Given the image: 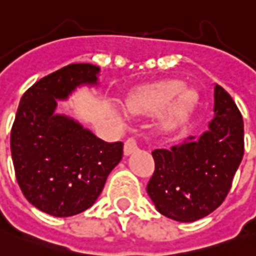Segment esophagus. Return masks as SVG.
I'll return each instance as SVG.
<instances>
[{
	"label": "esophagus",
	"instance_id": "obj_1",
	"mask_svg": "<svg viewBox=\"0 0 256 256\" xmlns=\"http://www.w3.org/2000/svg\"><path fill=\"white\" fill-rule=\"evenodd\" d=\"M138 149V139L135 138V136H131V138H128L125 140V145H124V153L128 156V154H131L132 152H135Z\"/></svg>",
	"mask_w": 256,
	"mask_h": 256
}]
</instances>
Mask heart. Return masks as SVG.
Segmentation results:
<instances>
[{
    "instance_id": "b5f03b06",
    "label": "heart",
    "mask_w": 256,
    "mask_h": 256,
    "mask_svg": "<svg viewBox=\"0 0 256 256\" xmlns=\"http://www.w3.org/2000/svg\"><path fill=\"white\" fill-rule=\"evenodd\" d=\"M178 96L174 107L176 116H182L190 110L196 100L195 92L185 89L181 80H164L152 88H146L132 96L126 108L131 112H152L164 108Z\"/></svg>"
}]
</instances>
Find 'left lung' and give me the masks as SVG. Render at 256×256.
I'll return each instance as SVG.
<instances>
[{"label":"left lung","instance_id":"8db88e82","mask_svg":"<svg viewBox=\"0 0 256 256\" xmlns=\"http://www.w3.org/2000/svg\"><path fill=\"white\" fill-rule=\"evenodd\" d=\"M214 118L200 138L188 136L172 149L152 152L154 172L148 194L158 212L195 222L219 208L244 156V122L234 100L214 88Z\"/></svg>","mask_w":256,"mask_h":256}]
</instances>
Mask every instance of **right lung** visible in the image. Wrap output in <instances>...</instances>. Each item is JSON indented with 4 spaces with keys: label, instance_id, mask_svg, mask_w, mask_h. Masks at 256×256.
<instances>
[{
    "label": "right lung",
    "instance_id": "add662e5",
    "mask_svg": "<svg viewBox=\"0 0 256 256\" xmlns=\"http://www.w3.org/2000/svg\"><path fill=\"white\" fill-rule=\"evenodd\" d=\"M98 66L71 64L42 78L20 98L10 130L18 184L38 210L68 218L90 208L124 153L122 142H104L74 120L56 116V98L78 84H96Z\"/></svg>",
    "mask_w": 256,
    "mask_h": 256
}]
</instances>
